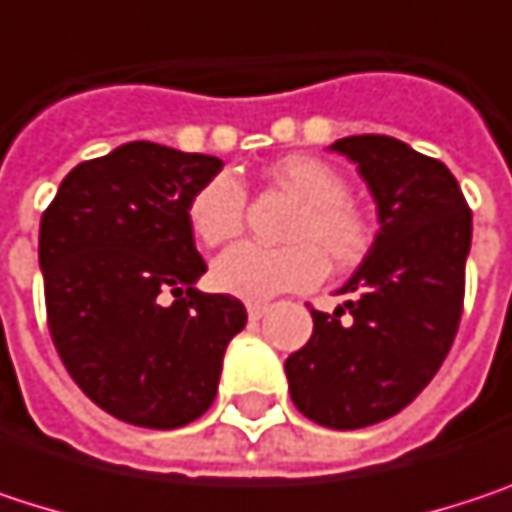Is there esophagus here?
Here are the masks:
<instances>
[{"label":"esophagus","mask_w":512,"mask_h":512,"mask_svg":"<svg viewBox=\"0 0 512 512\" xmlns=\"http://www.w3.org/2000/svg\"><path fill=\"white\" fill-rule=\"evenodd\" d=\"M266 311H269V305H263V302H252V305H249V320H260Z\"/></svg>","instance_id":"34e87169"}]
</instances>
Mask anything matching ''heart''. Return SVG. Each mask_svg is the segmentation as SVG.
I'll return each instance as SVG.
<instances>
[{
  "mask_svg": "<svg viewBox=\"0 0 512 512\" xmlns=\"http://www.w3.org/2000/svg\"><path fill=\"white\" fill-rule=\"evenodd\" d=\"M278 189L299 201L284 225L287 246H237L213 263V284L222 293L260 302L287 290H308L335 269H350L370 249V228L350 204L347 180L323 159L284 156L269 168ZM192 234L216 249L243 234L246 192L234 174H216L186 204Z\"/></svg>",
  "mask_w": 512,
  "mask_h": 512,
  "instance_id": "obj_1",
  "label": "heart"
}]
</instances>
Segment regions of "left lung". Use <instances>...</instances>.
I'll return each mask as SVG.
<instances>
[{
    "label": "left lung",
    "mask_w": 512,
    "mask_h": 512,
    "mask_svg": "<svg viewBox=\"0 0 512 512\" xmlns=\"http://www.w3.org/2000/svg\"><path fill=\"white\" fill-rule=\"evenodd\" d=\"M358 165L379 231L335 314L311 308V341L284 361L296 409L358 430L406 409L436 376L462 317L471 210L445 162L391 136L332 145Z\"/></svg>",
    "instance_id": "1"
}]
</instances>
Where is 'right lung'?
Masks as SVG:
<instances>
[{
    "instance_id": "add662e5",
    "label": "right lung",
    "mask_w": 512,
    "mask_h": 512,
    "mask_svg": "<svg viewBox=\"0 0 512 512\" xmlns=\"http://www.w3.org/2000/svg\"><path fill=\"white\" fill-rule=\"evenodd\" d=\"M219 156L130 142L79 162L41 219L47 323L73 382L118 421L174 430L201 418L222 358L246 326L207 272L186 222Z\"/></svg>"
}]
</instances>
